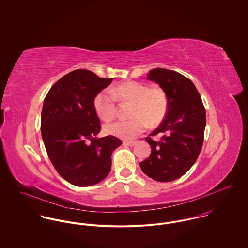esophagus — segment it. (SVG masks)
I'll return each mask as SVG.
<instances>
[{
  "label": "esophagus",
  "mask_w": 248,
  "mask_h": 248,
  "mask_svg": "<svg viewBox=\"0 0 248 248\" xmlns=\"http://www.w3.org/2000/svg\"><path fill=\"white\" fill-rule=\"evenodd\" d=\"M136 141H128V140H125V141H123V145H125V146H135L136 145Z\"/></svg>",
  "instance_id": "obj_1"
}]
</instances>
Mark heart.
<instances>
[{"label":"heart","instance_id":"obj_1","mask_svg":"<svg viewBox=\"0 0 248 248\" xmlns=\"http://www.w3.org/2000/svg\"><path fill=\"white\" fill-rule=\"evenodd\" d=\"M116 100L131 102L129 120H117L104 126V132L123 140H133L143 133L148 123L158 125L165 117L168 99L160 87H148L146 84L128 81L110 90H103L93 99V108L102 120H110L116 111Z\"/></svg>","mask_w":248,"mask_h":248}]
</instances>
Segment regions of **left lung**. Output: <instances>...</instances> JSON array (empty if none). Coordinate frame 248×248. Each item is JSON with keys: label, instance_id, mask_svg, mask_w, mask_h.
<instances>
[{"label": "left lung", "instance_id": "1", "mask_svg": "<svg viewBox=\"0 0 248 248\" xmlns=\"http://www.w3.org/2000/svg\"><path fill=\"white\" fill-rule=\"evenodd\" d=\"M147 78L165 92L168 108L160 126L145 139L152 153L140 162V168L154 180L173 181L188 172L202 151L205 108L194 83L177 71L156 68ZM156 134L162 136L159 142L151 139Z\"/></svg>", "mask_w": 248, "mask_h": 248}]
</instances>
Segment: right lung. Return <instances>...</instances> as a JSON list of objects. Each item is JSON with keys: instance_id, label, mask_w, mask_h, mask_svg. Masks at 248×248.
<instances>
[{"instance_id": "right-lung-1", "label": "right lung", "mask_w": 248, "mask_h": 248, "mask_svg": "<svg viewBox=\"0 0 248 248\" xmlns=\"http://www.w3.org/2000/svg\"><path fill=\"white\" fill-rule=\"evenodd\" d=\"M112 78L76 70L60 78L44 100L41 133L47 155L58 174L75 186L103 180L111 167V154L121 140L96 139L101 131L93 99Z\"/></svg>"}]
</instances>
